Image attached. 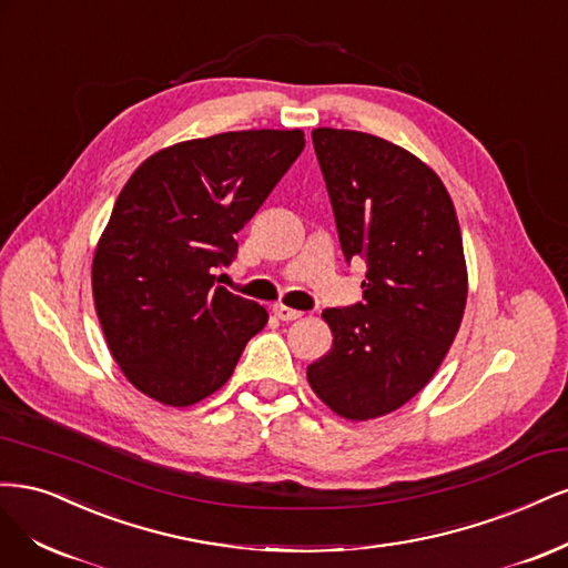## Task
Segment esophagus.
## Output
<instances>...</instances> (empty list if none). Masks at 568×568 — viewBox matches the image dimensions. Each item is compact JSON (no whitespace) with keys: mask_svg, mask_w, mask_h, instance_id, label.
I'll use <instances>...</instances> for the list:
<instances>
[{"mask_svg":"<svg viewBox=\"0 0 568 568\" xmlns=\"http://www.w3.org/2000/svg\"><path fill=\"white\" fill-rule=\"evenodd\" d=\"M273 314H276V318H281V321H297V318H302V311H297V308H290V306H285V304H273Z\"/></svg>","mask_w":568,"mask_h":568,"instance_id":"esophagus-1","label":"esophagus"}]
</instances>
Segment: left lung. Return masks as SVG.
<instances>
[{"label":"left lung","mask_w":568,"mask_h":568,"mask_svg":"<svg viewBox=\"0 0 568 568\" xmlns=\"http://www.w3.org/2000/svg\"><path fill=\"white\" fill-rule=\"evenodd\" d=\"M344 260L365 262L363 302L327 308L333 349L306 368L346 419L387 415L432 379L460 327L467 266L453 200L423 160L373 134L311 132Z\"/></svg>","instance_id":"left-lung-1"}]
</instances>
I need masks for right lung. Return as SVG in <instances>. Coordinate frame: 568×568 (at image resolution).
Returning <instances> with one entry per match:
<instances>
[{"label": "right lung", "mask_w": 568, "mask_h": 568, "mask_svg": "<svg viewBox=\"0 0 568 568\" xmlns=\"http://www.w3.org/2000/svg\"><path fill=\"white\" fill-rule=\"evenodd\" d=\"M302 130L193 139L139 164L120 191L91 264L97 314L139 392L193 406L231 377L266 308L216 285L235 233L304 151Z\"/></svg>", "instance_id": "1"}]
</instances>
